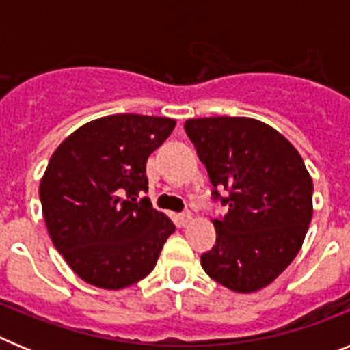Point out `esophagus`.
Returning a JSON list of instances; mask_svg holds the SVG:
<instances>
[{
	"mask_svg": "<svg viewBox=\"0 0 350 350\" xmlns=\"http://www.w3.org/2000/svg\"><path fill=\"white\" fill-rule=\"evenodd\" d=\"M191 221H193V213L191 212H184L178 215V224L180 226H187Z\"/></svg>",
	"mask_w": 350,
	"mask_h": 350,
	"instance_id": "1",
	"label": "esophagus"
}]
</instances>
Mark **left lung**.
<instances>
[{"instance_id":"left-lung-1","label":"left lung","mask_w":350,"mask_h":350,"mask_svg":"<svg viewBox=\"0 0 350 350\" xmlns=\"http://www.w3.org/2000/svg\"><path fill=\"white\" fill-rule=\"evenodd\" d=\"M184 128L206 166L213 198L230 206L213 219L217 238L202 256L203 270L234 293L267 287L303 245L314 212L310 173L291 142L258 119L203 117Z\"/></svg>"}]
</instances>
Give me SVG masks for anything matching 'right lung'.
Wrapping results in <instances>:
<instances>
[{"label":"right lung","instance_id":"obj_1","mask_svg":"<svg viewBox=\"0 0 350 350\" xmlns=\"http://www.w3.org/2000/svg\"><path fill=\"white\" fill-rule=\"evenodd\" d=\"M168 117L117 113L80 126L55 148L40 180V202L54 247L83 282L124 289L156 267L175 231L152 208L148 156L175 128Z\"/></svg>","mask_w":350,"mask_h":350}]
</instances>
